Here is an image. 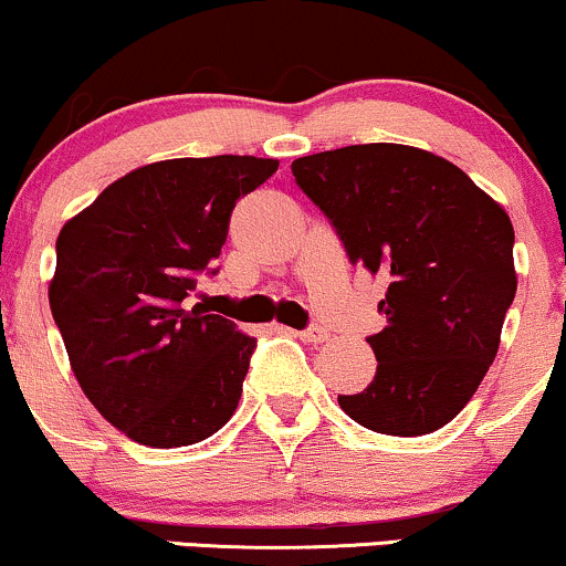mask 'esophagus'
Returning <instances> with one entry per match:
<instances>
[{
    "label": "esophagus",
    "mask_w": 566,
    "mask_h": 566,
    "mask_svg": "<svg viewBox=\"0 0 566 566\" xmlns=\"http://www.w3.org/2000/svg\"><path fill=\"white\" fill-rule=\"evenodd\" d=\"M297 337H301L303 343H308V346H322V343L329 340V333L324 327H308L303 329V333H295Z\"/></svg>",
    "instance_id": "esophagus-1"
}]
</instances>
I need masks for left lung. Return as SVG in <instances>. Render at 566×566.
I'll list each match as a JSON object with an SVG mask.
<instances>
[{
  "instance_id": "1",
  "label": "left lung",
  "mask_w": 566,
  "mask_h": 566,
  "mask_svg": "<svg viewBox=\"0 0 566 566\" xmlns=\"http://www.w3.org/2000/svg\"><path fill=\"white\" fill-rule=\"evenodd\" d=\"M292 175L350 263L388 282L386 327L367 337L375 378L337 405L388 437L439 431L495 361L516 295L509 212L452 161L401 143L311 154Z\"/></svg>"
}]
</instances>
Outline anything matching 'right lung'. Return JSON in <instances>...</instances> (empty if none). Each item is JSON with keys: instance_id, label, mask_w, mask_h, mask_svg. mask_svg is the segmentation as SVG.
Masks as SVG:
<instances>
[{"instance_id": "add662e5", "label": "right lung", "mask_w": 566, "mask_h": 566, "mask_svg": "<svg viewBox=\"0 0 566 566\" xmlns=\"http://www.w3.org/2000/svg\"><path fill=\"white\" fill-rule=\"evenodd\" d=\"M276 167L231 154L151 161L57 233L48 295L74 378L138 444H197L239 405L255 337L186 297L218 261L237 201Z\"/></svg>"}]
</instances>
